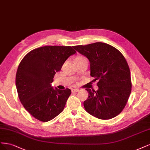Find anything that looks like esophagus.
<instances>
[{"mask_svg": "<svg viewBox=\"0 0 150 150\" xmlns=\"http://www.w3.org/2000/svg\"><path fill=\"white\" fill-rule=\"evenodd\" d=\"M79 91V89L78 88H74V89H72L71 91L72 92H77V91Z\"/></svg>", "mask_w": 150, "mask_h": 150, "instance_id": "obj_1", "label": "esophagus"}]
</instances>
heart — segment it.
I'll use <instances>...</instances> for the list:
<instances>
[{
  "label": "heart",
  "mask_w": 150,
  "mask_h": 150,
  "mask_svg": "<svg viewBox=\"0 0 150 150\" xmlns=\"http://www.w3.org/2000/svg\"><path fill=\"white\" fill-rule=\"evenodd\" d=\"M85 59H86L85 57L80 56V57H76V59H75V62H76V61H80V60H85Z\"/></svg>",
  "instance_id": "heart-1"
}]
</instances>
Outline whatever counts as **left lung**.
I'll return each instance as SVG.
<instances>
[{
    "instance_id": "1",
    "label": "left lung",
    "mask_w": 150,
    "mask_h": 150,
    "mask_svg": "<svg viewBox=\"0 0 150 150\" xmlns=\"http://www.w3.org/2000/svg\"><path fill=\"white\" fill-rule=\"evenodd\" d=\"M90 61V75L98 80L97 91L89 93L83 102L85 110L93 117L108 120L117 117L125 108L132 91L128 63L118 50L102 42L74 46Z\"/></svg>"
}]
</instances>
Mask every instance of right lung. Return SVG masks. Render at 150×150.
<instances>
[{"label":"right lung","mask_w":150,"mask_h":150,"mask_svg":"<svg viewBox=\"0 0 150 150\" xmlns=\"http://www.w3.org/2000/svg\"><path fill=\"white\" fill-rule=\"evenodd\" d=\"M76 51L70 46H44L33 49L19 64L16 85L21 102L27 112L43 122L54 119L64 109L71 94L69 88H54L56 72Z\"/></svg>","instance_id":"right-lung-1"}]
</instances>
